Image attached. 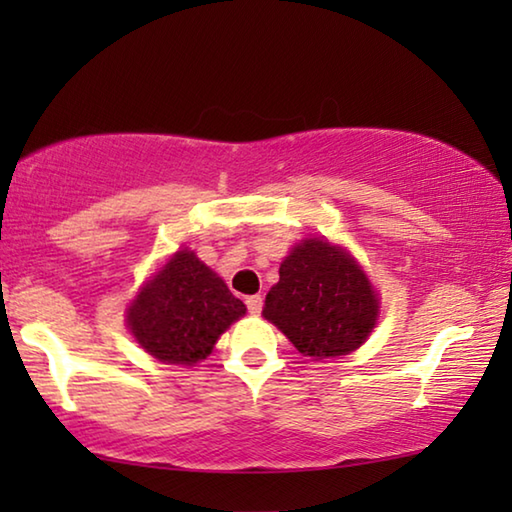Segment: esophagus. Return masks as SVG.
Segmentation results:
<instances>
[{"label":"esophagus","mask_w":512,"mask_h":512,"mask_svg":"<svg viewBox=\"0 0 512 512\" xmlns=\"http://www.w3.org/2000/svg\"><path fill=\"white\" fill-rule=\"evenodd\" d=\"M246 305H248V311L253 316H259L262 314V305H264V298L262 296H248L246 298Z\"/></svg>","instance_id":"34e87169"}]
</instances>
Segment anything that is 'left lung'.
Wrapping results in <instances>:
<instances>
[{
    "instance_id": "left-lung-1",
    "label": "left lung",
    "mask_w": 512,
    "mask_h": 512,
    "mask_svg": "<svg viewBox=\"0 0 512 512\" xmlns=\"http://www.w3.org/2000/svg\"><path fill=\"white\" fill-rule=\"evenodd\" d=\"M264 318L305 357H343L361 348L377 325L379 300L348 250L327 239H302L280 264L266 293Z\"/></svg>"
}]
</instances>
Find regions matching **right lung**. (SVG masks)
I'll use <instances>...</instances> for the list:
<instances>
[{"instance_id":"add662e5","label":"right lung","mask_w":512,"mask_h":512,"mask_svg":"<svg viewBox=\"0 0 512 512\" xmlns=\"http://www.w3.org/2000/svg\"><path fill=\"white\" fill-rule=\"evenodd\" d=\"M244 314L246 305L221 277L183 248L140 289L126 309V323L151 357L194 366Z\"/></svg>"}]
</instances>
